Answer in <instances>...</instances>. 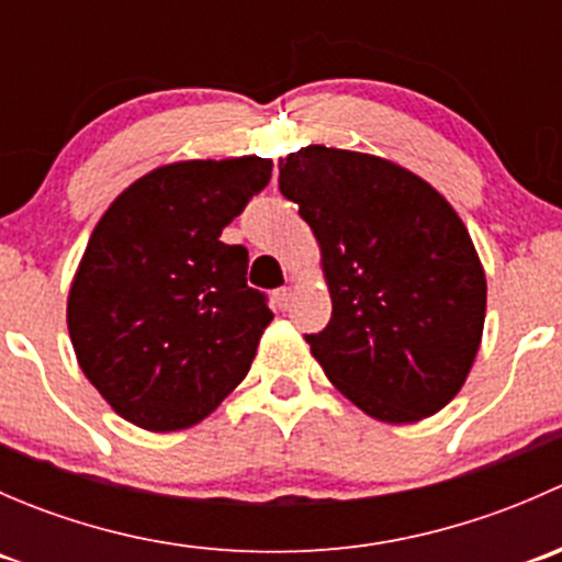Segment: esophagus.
<instances>
[{"instance_id":"1","label":"esophagus","mask_w":562,"mask_h":562,"mask_svg":"<svg viewBox=\"0 0 562 562\" xmlns=\"http://www.w3.org/2000/svg\"><path fill=\"white\" fill-rule=\"evenodd\" d=\"M291 299H293L291 288H280V291H274L277 310H288V307H291Z\"/></svg>"}]
</instances>
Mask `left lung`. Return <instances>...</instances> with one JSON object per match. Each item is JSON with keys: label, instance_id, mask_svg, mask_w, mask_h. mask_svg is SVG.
<instances>
[{"label": "left lung", "instance_id": "8db88e82", "mask_svg": "<svg viewBox=\"0 0 562 562\" xmlns=\"http://www.w3.org/2000/svg\"><path fill=\"white\" fill-rule=\"evenodd\" d=\"M280 192L321 245L331 321L307 342L328 381L386 424L449 405L486 315L484 266L451 203L396 162L328 146L282 157Z\"/></svg>", "mask_w": 562, "mask_h": 562}]
</instances>
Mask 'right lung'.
Returning <instances> with one entry per match:
<instances>
[{
  "instance_id": "right-lung-1",
  "label": "right lung",
  "mask_w": 562,
  "mask_h": 562,
  "mask_svg": "<svg viewBox=\"0 0 562 562\" xmlns=\"http://www.w3.org/2000/svg\"><path fill=\"white\" fill-rule=\"evenodd\" d=\"M269 179L255 155L171 162L94 225L67 328L83 375L135 427H192L245 381L274 315L247 285V249L220 236Z\"/></svg>"
}]
</instances>
